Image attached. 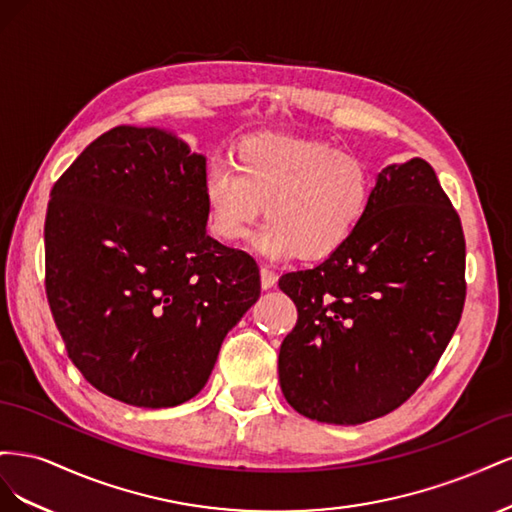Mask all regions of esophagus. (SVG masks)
<instances>
[{
  "mask_svg": "<svg viewBox=\"0 0 512 512\" xmlns=\"http://www.w3.org/2000/svg\"><path fill=\"white\" fill-rule=\"evenodd\" d=\"M275 282H277V273L273 269H269V267H262L260 269V284H262V288H265V290L273 288Z\"/></svg>",
  "mask_w": 512,
  "mask_h": 512,
  "instance_id": "esophagus-1",
  "label": "esophagus"
}]
</instances>
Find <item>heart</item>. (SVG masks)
I'll return each mask as SVG.
<instances>
[{
  "instance_id": "heart-1",
  "label": "heart",
  "mask_w": 512,
  "mask_h": 512,
  "mask_svg": "<svg viewBox=\"0 0 512 512\" xmlns=\"http://www.w3.org/2000/svg\"><path fill=\"white\" fill-rule=\"evenodd\" d=\"M232 162L235 168L215 162L205 175L211 230L228 243L247 241L267 207L256 247L273 260H320L342 250L374 192L361 158L318 138L250 134Z\"/></svg>"
}]
</instances>
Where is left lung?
<instances>
[{"mask_svg":"<svg viewBox=\"0 0 512 512\" xmlns=\"http://www.w3.org/2000/svg\"><path fill=\"white\" fill-rule=\"evenodd\" d=\"M280 288L299 312L277 359L288 404L333 425L399 408L438 365L466 301V239L436 170L421 158L386 166L350 241Z\"/></svg>","mask_w":512,"mask_h":512,"instance_id":"obj_1","label":"left lung"}]
</instances>
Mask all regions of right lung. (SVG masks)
Returning a JSON list of instances; mask_svg holds the SVG:
<instances>
[{
    "label": "right lung",
    "instance_id": "1",
    "mask_svg": "<svg viewBox=\"0 0 512 512\" xmlns=\"http://www.w3.org/2000/svg\"><path fill=\"white\" fill-rule=\"evenodd\" d=\"M205 175L175 134L117 126L51 190L46 299L70 361L123 404L192 399L260 297L256 260L207 235Z\"/></svg>",
    "mask_w": 512,
    "mask_h": 512
}]
</instances>
